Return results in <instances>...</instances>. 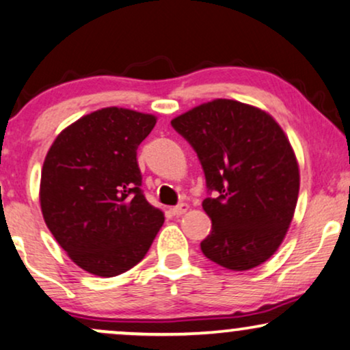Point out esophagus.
Segmentation results:
<instances>
[{"mask_svg": "<svg viewBox=\"0 0 350 350\" xmlns=\"http://www.w3.org/2000/svg\"><path fill=\"white\" fill-rule=\"evenodd\" d=\"M188 209H189L188 202H182V204L175 206V208L172 209V213H174V215H182L185 213H188Z\"/></svg>", "mask_w": 350, "mask_h": 350, "instance_id": "esophagus-1", "label": "esophagus"}]
</instances>
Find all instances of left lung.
I'll return each instance as SVG.
<instances>
[{"instance_id":"obj_1","label":"left lung","mask_w":350,"mask_h":350,"mask_svg":"<svg viewBox=\"0 0 350 350\" xmlns=\"http://www.w3.org/2000/svg\"><path fill=\"white\" fill-rule=\"evenodd\" d=\"M200 157L213 230L201 241L211 261L248 271L278 252L294 219L300 170L291 141L267 111L215 98L172 120Z\"/></svg>"}]
</instances>
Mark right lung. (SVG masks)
Returning a JSON list of instances; mask_svg holds the SVG:
<instances>
[{"label":"right lung","instance_id":"add662e5","mask_svg":"<svg viewBox=\"0 0 350 350\" xmlns=\"http://www.w3.org/2000/svg\"><path fill=\"white\" fill-rule=\"evenodd\" d=\"M157 116L107 107L56 136L40 178L43 221L81 269L100 278L126 273L146 256L163 213L141 191L137 146Z\"/></svg>","mask_w":350,"mask_h":350}]
</instances>
